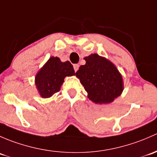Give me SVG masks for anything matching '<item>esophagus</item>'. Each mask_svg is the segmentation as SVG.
Listing matches in <instances>:
<instances>
[{"mask_svg":"<svg viewBox=\"0 0 157 157\" xmlns=\"http://www.w3.org/2000/svg\"><path fill=\"white\" fill-rule=\"evenodd\" d=\"M73 67H74V70H75V72H77V70L78 69L79 65H78V64H74Z\"/></svg>","mask_w":157,"mask_h":157,"instance_id":"1","label":"esophagus"}]
</instances>
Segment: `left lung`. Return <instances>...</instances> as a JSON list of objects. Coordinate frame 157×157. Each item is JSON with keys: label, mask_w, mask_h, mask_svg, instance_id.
Masks as SVG:
<instances>
[{"label": "left lung", "mask_w": 157, "mask_h": 157, "mask_svg": "<svg viewBox=\"0 0 157 157\" xmlns=\"http://www.w3.org/2000/svg\"><path fill=\"white\" fill-rule=\"evenodd\" d=\"M75 75L88 92V98L96 103H109L123 90L122 75L110 61L94 54L85 57Z\"/></svg>", "instance_id": "obj_1"}]
</instances>
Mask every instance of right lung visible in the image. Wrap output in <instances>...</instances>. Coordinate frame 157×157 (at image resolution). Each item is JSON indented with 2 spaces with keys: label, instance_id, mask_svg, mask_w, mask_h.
I'll use <instances>...</instances> for the list:
<instances>
[{
  "label": "right lung",
  "instance_id": "1",
  "mask_svg": "<svg viewBox=\"0 0 157 157\" xmlns=\"http://www.w3.org/2000/svg\"><path fill=\"white\" fill-rule=\"evenodd\" d=\"M75 75L70 62H61L59 58L51 57L35 77V85L41 96L50 98L60 90L66 76Z\"/></svg>",
  "mask_w": 157,
  "mask_h": 157
}]
</instances>
